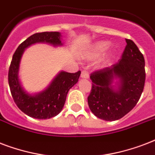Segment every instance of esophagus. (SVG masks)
<instances>
[{
    "label": "esophagus",
    "mask_w": 155,
    "mask_h": 155,
    "mask_svg": "<svg viewBox=\"0 0 155 155\" xmlns=\"http://www.w3.org/2000/svg\"><path fill=\"white\" fill-rule=\"evenodd\" d=\"M81 78H89L88 71H86V70H82L81 74Z\"/></svg>",
    "instance_id": "obj_1"
}]
</instances>
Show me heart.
<instances>
[{
	"label": "heart",
	"instance_id": "1",
	"mask_svg": "<svg viewBox=\"0 0 155 155\" xmlns=\"http://www.w3.org/2000/svg\"><path fill=\"white\" fill-rule=\"evenodd\" d=\"M110 42L108 41H100L98 42L92 47L91 50L87 52L86 56L90 59H94L99 57L104 54L107 49L110 47Z\"/></svg>",
	"mask_w": 155,
	"mask_h": 155
}]
</instances>
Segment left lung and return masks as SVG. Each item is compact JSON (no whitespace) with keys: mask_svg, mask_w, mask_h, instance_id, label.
<instances>
[{"mask_svg":"<svg viewBox=\"0 0 155 155\" xmlns=\"http://www.w3.org/2000/svg\"><path fill=\"white\" fill-rule=\"evenodd\" d=\"M126 43L117 63L90 76L92 88L87 98L89 107L94 116L104 120H117L129 113L143 91L145 59L134 41L126 39ZM114 79L119 80L117 89L111 85Z\"/></svg>","mask_w":155,"mask_h":155,"instance_id":"1","label":"left lung"}]
</instances>
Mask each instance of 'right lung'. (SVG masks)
<instances>
[{"label":"right lung","mask_w":155,"mask_h":155,"mask_svg":"<svg viewBox=\"0 0 155 155\" xmlns=\"http://www.w3.org/2000/svg\"><path fill=\"white\" fill-rule=\"evenodd\" d=\"M60 32L35 33L21 43L14 52L9 69L8 80L14 103L27 116L39 120L50 119L61 111L69 89L78 81L81 71L67 73L61 71L50 86L41 93L31 95L21 87L18 78L19 64L25 48L35 43H48L54 46L62 45Z\"/></svg>","instance_id":"obj_1"}]
</instances>
